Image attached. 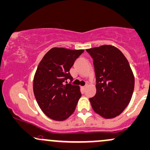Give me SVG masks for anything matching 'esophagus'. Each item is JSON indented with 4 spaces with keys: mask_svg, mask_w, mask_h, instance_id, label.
Instances as JSON below:
<instances>
[{
    "mask_svg": "<svg viewBox=\"0 0 150 150\" xmlns=\"http://www.w3.org/2000/svg\"><path fill=\"white\" fill-rule=\"evenodd\" d=\"M85 88H86V86H81L82 90H84V89H85Z\"/></svg>",
    "mask_w": 150,
    "mask_h": 150,
    "instance_id": "34e87169",
    "label": "esophagus"
}]
</instances>
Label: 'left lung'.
Listing matches in <instances>:
<instances>
[{
	"label": "left lung",
	"instance_id": "left-lung-1",
	"mask_svg": "<svg viewBox=\"0 0 150 150\" xmlns=\"http://www.w3.org/2000/svg\"><path fill=\"white\" fill-rule=\"evenodd\" d=\"M93 59L96 93L90 103L96 114L105 119L125 110L132 96L134 77L129 64L117 48L104 45L86 49Z\"/></svg>",
	"mask_w": 150,
	"mask_h": 150
}]
</instances>
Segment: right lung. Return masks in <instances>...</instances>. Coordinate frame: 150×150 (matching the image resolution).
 Masks as SVG:
<instances>
[{"label":"right lung","instance_id":"right-lung-1","mask_svg":"<svg viewBox=\"0 0 150 150\" xmlns=\"http://www.w3.org/2000/svg\"><path fill=\"white\" fill-rule=\"evenodd\" d=\"M83 50L53 48L41 61L33 79V93L43 112L56 121H64L74 112L81 94L69 70ZM66 82L67 84L65 83Z\"/></svg>","mask_w":150,"mask_h":150}]
</instances>
